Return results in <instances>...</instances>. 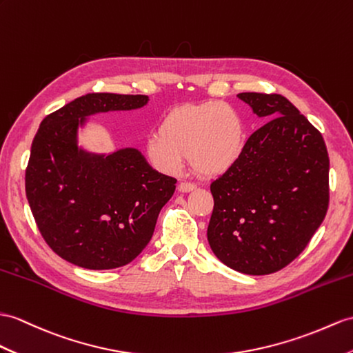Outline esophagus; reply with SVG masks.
Returning a JSON list of instances; mask_svg holds the SVG:
<instances>
[{
    "label": "esophagus",
    "mask_w": 353,
    "mask_h": 353,
    "mask_svg": "<svg viewBox=\"0 0 353 353\" xmlns=\"http://www.w3.org/2000/svg\"><path fill=\"white\" fill-rule=\"evenodd\" d=\"M197 185L194 183H188V181H184V183H179L178 184V190L181 193H188V192H193L196 190Z\"/></svg>",
    "instance_id": "obj_1"
}]
</instances>
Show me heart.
<instances>
[{
  "instance_id": "obj_1",
  "label": "heart",
  "mask_w": 353,
  "mask_h": 353,
  "mask_svg": "<svg viewBox=\"0 0 353 353\" xmlns=\"http://www.w3.org/2000/svg\"><path fill=\"white\" fill-rule=\"evenodd\" d=\"M244 148L243 115L219 100L170 109L145 141L152 166L165 174H178L188 156L197 174L217 176L236 165Z\"/></svg>"
}]
</instances>
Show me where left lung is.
<instances>
[{"label": "left lung", "mask_w": 353, "mask_h": 353, "mask_svg": "<svg viewBox=\"0 0 353 353\" xmlns=\"http://www.w3.org/2000/svg\"><path fill=\"white\" fill-rule=\"evenodd\" d=\"M268 121L241 159L211 183L206 230L220 262L248 276L280 271L322 225L330 202V157L322 134L280 94L239 92Z\"/></svg>", "instance_id": "left-lung-1"}]
</instances>
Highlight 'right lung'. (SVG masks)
Returning a JSON list of instances; mask_svg holds the SVG:
<instances>
[{"mask_svg": "<svg viewBox=\"0 0 353 353\" xmlns=\"http://www.w3.org/2000/svg\"><path fill=\"white\" fill-rule=\"evenodd\" d=\"M148 96L96 92L43 119L31 145L25 192L48 245L87 270L130 263L151 241L176 179L150 166L137 148L92 152L79 145L88 118L143 108Z\"/></svg>", "mask_w": 353, "mask_h": 353, "instance_id": "1", "label": "right lung"}]
</instances>
